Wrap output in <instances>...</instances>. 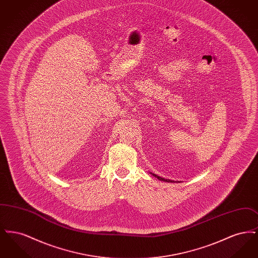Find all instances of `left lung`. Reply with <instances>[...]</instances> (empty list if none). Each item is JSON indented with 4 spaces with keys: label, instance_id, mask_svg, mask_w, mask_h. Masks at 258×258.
<instances>
[{
    "label": "left lung",
    "instance_id": "left-lung-1",
    "mask_svg": "<svg viewBox=\"0 0 258 258\" xmlns=\"http://www.w3.org/2000/svg\"><path fill=\"white\" fill-rule=\"evenodd\" d=\"M154 177H156V178H158V180H160V181H163V182H167V183H180L179 181H173V180H170V179H165V178H162V177H160L159 175H157V174H155V173H152V172H150Z\"/></svg>",
    "mask_w": 258,
    "mask_h": 258
}]
</instances>
